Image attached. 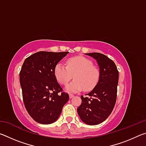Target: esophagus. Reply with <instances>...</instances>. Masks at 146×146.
I'll use <instances>...</instances> for the list:
<instances>
[{
    "label": "esophagus",
    "mask_w": 146,
    "mask_h": 146,
    "mask_svg": "<svg viewBox=\"0 0 146 146\" xmlns=\"http://www.w3.org/2000/svg\"><path fill=\"white\" fill-rule=\"evenodd\" d=\"M73 97H74V95H72V94H70V98H73Z\"/></svg>",
    "instance_id": "esophagus-1"
}]
</instances>
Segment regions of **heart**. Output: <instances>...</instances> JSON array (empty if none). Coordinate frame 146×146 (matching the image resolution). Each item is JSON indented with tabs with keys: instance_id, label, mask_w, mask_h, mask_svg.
Segmentation results:
<instances>
[{
	"instance_id": "heart-1",
	"label": "heart",
	"mask_w": 146,
	"mask_h": 146,
	"mask_svg": "<svg viewBox=\"0 0 146 146\" xmlns=\"http://www.w3.org/2000/svg\"><path fill=\"white\" fill-rule=\"evenodd\" d=\"M54 74L61 84H66L74 75L72 82L66 86L68 92H78L93 90L99 80V70L90 60L84 56H75L67 60V66L59 62L54 69Z\"/></svg>"
}]
</instances>
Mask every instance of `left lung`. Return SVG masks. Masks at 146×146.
Listing matches in <instances>:
<instances>
[{"instance_id": "8db88e82", "label": "left lung", "mask_w": 146, "mask_h": 146, "mask_svg": "<svg viewBox=\"0 0 146 146\" xmlns=\"http://www.w3.org/2000/svg\"><path fill=\"white\" fill-rule=\"evenodd\" d=\"M95 58L99 66L100 76L97 85L81 96L82 103L77 108L81 120L88 125L102 123L110 115L117 100L118 71L114 62L100 53H85Z\"/></svg>"}]
</instances>
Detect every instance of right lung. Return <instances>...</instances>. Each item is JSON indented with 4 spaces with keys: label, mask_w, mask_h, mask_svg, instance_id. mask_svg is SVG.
<instances>
[{
    "label": "right lung",
    "mask_w": 146,
    "mask_h": 146,
    "mask_svg": "<svg viewBox=\"0 0 146 146\" xmlns=\"http://www.w3.org/2000/svg\"><path fill=\"white\" fill-rule=\"evenodd\" d=\"M68 53L39 51L24 62L19 74L23 101L36 122H55L69 100V95L62 92L54 74L55 66Z\"/></svg>",
    "instance_id": "obj_1"
}]
</instances>
